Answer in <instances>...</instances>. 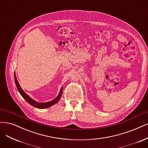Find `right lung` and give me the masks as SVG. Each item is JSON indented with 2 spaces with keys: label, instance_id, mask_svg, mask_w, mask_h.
I'll return each instance as SVG.
<instances>
[{
  "label": "right lung",
  "instance_id": "right-lung-1",
  "mask_svg": "<svg viewBox=\"0 0 148 148\" xmlns=\"http://www.w3.org/2000/svg\"><path fill=\"white\" fill-rule=\"evenodd\" d=\"M14 81H15V83H16V88L18 89V90L19 91V92L22 95L23 97L26 100L27 102H28L30 105H31L32 106L35 107V108H40V109H44V108H48V107L51 106L52 105H54L55 103H56L58 101L60 100L61 96H62V87L61 88L60 90V92L59 94V95L57 96V97L54 99V100L50 101H48V102H46V103H39L37 102L35 100H33L32 98H30V97L27 94H25L24 90L21 89V86H20L18 81L16 78V75H15V73H14Z\"/></svg>",
  "mask_w": 148,
  "mask_h": 148
}]
</instances>
